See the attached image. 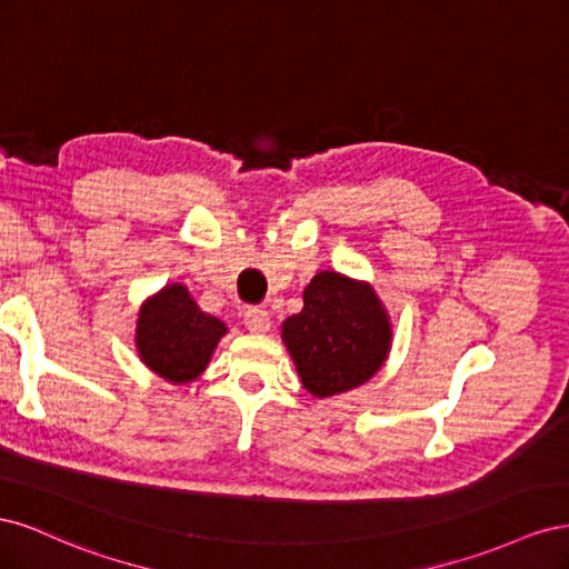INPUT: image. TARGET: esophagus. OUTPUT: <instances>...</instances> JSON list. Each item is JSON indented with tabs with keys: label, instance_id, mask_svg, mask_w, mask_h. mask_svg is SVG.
Masks as SVG:
<instances>
[{
	"label": "esophagus",
	"instance_id": "1",
	"mask_svg": "<svg viewBox=\"0 0 569 569\" xmlns=\"http://www.w3.org/2000/svg\"><path fill=\"white\" fill-rule=\"evenodd\" d=\"M244 325L251 332H268L270 330V313L266 311V308L249 306L244 311Z\"/></svg>",
	"mask_w": 569,
	"mask_h": 569
}]
</instances>
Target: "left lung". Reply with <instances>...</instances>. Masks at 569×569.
<instances>
[{"label":"left lung","mask_w":569,"mask_h":569,"mask_svg":"<svg viewBox=\"0 0 569 569\" xmlns=\"http://www.w3.org/2000/svg\"><path fill=\"white\" fill-rule=\"evenodd\" d=\"M303 387L335 396L368 382L385 363L391 327L375 291L339 272H318L303 291L301 313L282 325Z\"/></svg>","instance_id":"8db88e82"}]
</instances>
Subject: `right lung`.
I'll use <instances>...</instances> for the list:
<instances>
[{"instance_id": "obj_1", "label": "right lung", "mask_w": 569, "mask_h": 569, "mask_svg": "<svg viewBox=\"0 0 569 569\" xmlns=\"http://www.w3.org/2000/svg\"><path fill=\"white\" fill-rule=\"evenodd\" d=\"M226 325L203 313L182 284H170L149 299L137 320V351L170 382H189L209 366Z\"/></svg>"}]
</instances>
